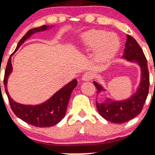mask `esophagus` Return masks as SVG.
<instances>
[{"instance_id":"1","label":"esophagus","mask_w":155,"mask_h":155,"mask_svg":"<svg viewBox=\"0 0 155 155\" xmlns=\"http://www.w3.org/2000/svg\"><path fill=\"white\" fill-rule=\"evenodd\" d=\"M93 74L91 73V72H85V73L83 75V77H82V81H90L93 79Z\"/></svg>"}]
</instances>
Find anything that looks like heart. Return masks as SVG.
<instances>
[{
	"instance_id": "obj_1",
	"label": "heart",
	"mask_w": 155,
	"mask_h": 155,
	"mask_svg": "<svg viewBox=\"0 0 155 155\" xmlns=\"http://www.w3.org/2000/svg\"><path fill=\"white\" fill-rule=\"evenodd\" d=\"M79 44L86 50H95V59L99 63H106L111 60L120 47L117 35L97 29L84 32L80 37Z\"/></svg>"
}]
</instances>
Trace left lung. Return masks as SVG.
Listing matches in <instances>:
<instances>
[{
	"label": "left lung",
	"mask_w": 155,
	"mask_h": 155,
	"mask_svg": "<svg viewBox=\"0 0 155 155\" xmlns=\"http://www.w3.org/2000/svg\"><path fill=\"white\" fill-rule=\"evenodd\" d=\"M124 54L121 58L130 62L136 63L141 70L140 83L136 93L129 98L121 101H114L107 98L103 102L96 101V107L103 118L112 123L123 124L132 119L142 111L144 102L147 98L150 87V74L147 62L142 48L130 35H127ZM97 94L106 90L100 83L94 81Z\"/></svg>",
	"instance_id": "obj_1"
}]
</instances>
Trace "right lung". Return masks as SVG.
Instances as JSON below:
<instances>
[{"instance_id": "add662e5", "label": "right lung", "mask_w": 155, "mask_h": 155, "mask_svg": "<svg viewBox=\"0 0 155 155\" xmlns=\"http://www.w3.org/2000/svg\"><path fill=\"white\" fill-rule=\"evenodd\" d=\"M52 26H53L44 25L40 27L32 28L26 32V34L21 38V39L19 41L14 52L11 55L10 58L8 61L6 69L5 71L4 81H3L5 91L8 98L9 104L15 115L26 123L37 127H52L58 124L64 117L71 93L78 85L77 80H72L58 91H57L48 100L38 105L21 104L13 101L8 91L7 83L9 75L13 71V67L11 64L12 55L31 35L37 32L50 29Z\"/></svg>"}]
</instances>
